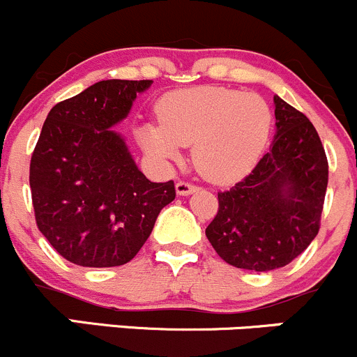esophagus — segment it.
I'll return each mask as SVG.
<instances>
[{"label": "esophagus", "mask_w": 357, "mask_h": 357, "mask_svg": "<svg viewBox=\"0 0 357 357\" xmlns=\"http://www.w3.org/2000/svg\"><path fill=\"white\" fill-rule=\"evenodd\" d=\"M197 191V186L191 185L188 181H178L176 183V193L179 195V197H188V195L195 193Z\"/></svg>", "instance_id": "esophagus-1"}]
</instances>
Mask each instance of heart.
I'll list each match as a JSON object with an SVG mask.
<instances>
[{
	"label": "heart",
	"mask_w": 357,
	"mask_h": 357,
	"mask_svg": "<svg viewBox=\"0 0 357 357\" xmlns=\"http://www.w3.org/2000/svg\"><path fill=\"white\" fill-rule=\"evenodd\" d=\"M160 123L137 128L142 149L162 162L193 145V164L205 179L226 185L241 179L260 160L272 133V111L255 93L224 87L169 92L159 100Z\"/></svg>",
	"instance_id": "b5f03b06"
}]
</instances>
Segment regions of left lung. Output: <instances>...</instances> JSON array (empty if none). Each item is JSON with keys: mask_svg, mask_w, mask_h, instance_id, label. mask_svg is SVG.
<instances>
[{"mask_svg": "<svg viewBox=\"0 0 357 357\" xmlns=\"http://www.w3.org/2000/svg\"><path fill=\"white\" fill-rule=\"evenodd\" d=\"M270 150L243 181L220 191L219 210L205 229L229 265L253 272L286 267L320 229L328 162L317 130L279 96Z\"/></svg>", "mask_w": 357, "mask_h": 357, "instance_id": "1", "label": "left lung"}]
</instances>
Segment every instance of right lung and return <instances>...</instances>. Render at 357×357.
Returning <instances> with one entry per match:
<instances>
[{"label": "right lung", "instance_id": "add662e5", "mask_svg": "<svg viewBox=\"0 0 357 357\" xmlns=\"http://www.w3.org/2000/svg\"><path fill=\"white\" fill-rule=\"evenodd\" d=\"M152 80H102L58 102L30 160L36 222L63 258L80 267L128 264L176 197L152 183L112 130Z\"/></svg>", "mask_w": 357, "mask_h": 357}]
</instances>
